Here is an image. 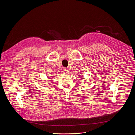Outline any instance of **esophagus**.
<instances>
[{"label":"esophagus","mask_w":135,"mask_h":135,"mask_svg":"<svg viewBox=\"0 0 135 135\" xmlns=\"http://www.w3.org/2000/svg\"><path fill=\"white\" fill-rule=\"evenodd\" d=\"M63 71H64V73H68V72L69 70H68V68H64V69H63Z\"/></svg>","instance_id":"obj_1"}]
</instances>
